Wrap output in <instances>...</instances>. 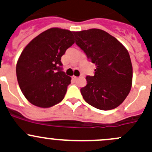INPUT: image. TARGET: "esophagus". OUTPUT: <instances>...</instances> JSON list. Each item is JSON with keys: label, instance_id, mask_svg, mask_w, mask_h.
<instances>
[{"label": "esophagus", "instance_id": "34e87169", "mask_svg": "<svg viewBox=\"0 0 152 152\" xmlns=\"http://www.w3.org/2000/svg\"><path fill=\"white\" fill-rule=\"evenodd\" d=\"M78 79L77 76H72V79H73V80H76V79Z\"/></svg>", "mask_w": 152, "mask_h": 152}]
</instances>
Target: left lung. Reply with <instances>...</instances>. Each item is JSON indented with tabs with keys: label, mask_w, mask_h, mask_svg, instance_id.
<instances>
[{
	"label": "left lung",
	"mask_w": 152,
	"mask_h": 152,
	"mask_svg": "<svg viewBox=\"0 0 152 152\" xmlns=\"http://www.w3.org/2000/svg\"><path fill=\"white\" fill-rule=\"evenodd\" d=\"M73 34L76 45L96 65L94 76H87V85L80 90L83 99L99 110L116 108L132 87V65L128 50L116 38L101 29Z\"/></svg>",
	"instance_id": "1"
}]
</instances>
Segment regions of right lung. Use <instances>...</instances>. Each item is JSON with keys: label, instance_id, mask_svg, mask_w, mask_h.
<instances>
[{"label": "right lung", "instance_id": "obj_1", "mask_svg": "<svg viewBox=\"0 0 152 152\" xmlns=\"http://www.w3.org/2000/svg\"><path fill=\"white\" fill-rule=\"evenodd\" d=\"M73 31L51 28L34 38L16 66L20 88L32 104L48 108L62 102L71 78L62 71L61 57L75 42Z\"/></svg>", "mask_w": 152, "mask_h": 152}]
</instances>
